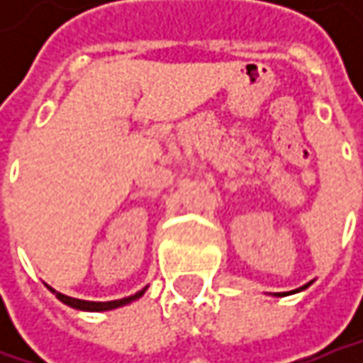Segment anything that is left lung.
I'll return each instance as SVG.
<instances>
[{
    "instance_id": "1",
    "label": "left lung",
    "mask_w": 363,
    "mask_h": 363,
    "mask_svg": "<svg viewBox=\"0 0 363 363\" xmlns=\"http://www.w3.org/2000/svg\"><path fill=\"white\" fill-rule=\"evenodd\" d=\"M307 286H309V285H305V286H301V289H297V291H303V289H307ZM297 291H295V293H297Z\"/></svg>"
}]
</instances>
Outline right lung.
Returning <instances> with one entry per match:
<instances>
[{"instance_id":"obj_1","label":"right lung","mask_w":363,"mask_h":363,"mask_svg":"<svg viewBox=\"0 0 363 363\" xmlns=\"http://www.w3.org/2000/svg\"><path fill=\"white\" fill-rule=\"evenodd\" d=\"M145 289H141L139 293H135V295H131V297H125V299H117V301H105V303L72 299V297H66V295H62V293H56L54 289H50V291H52V293H56V297L62 301V303H66L68 307H74V309H80V311H108V309H117V307H123V305H127V303H131V301L139 299V297L145 293Z\"/></svg>"}]
</instances>
